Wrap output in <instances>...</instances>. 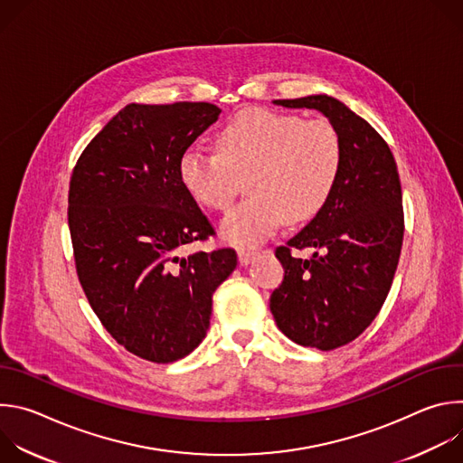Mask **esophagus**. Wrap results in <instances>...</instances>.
Returning <instances> with one entry per match:
<instances>
[{
    "label": "esophagus",
    "mask_w": 463,
    "mask_h": 463,
    "mask_svg": "<svg viewBox=\"0 0 463 463\" xmlns=\"http://www.w3.org/2000/svg\"><path fill=\"white\" fill-rule=\"evenodd\" d=\"M256 256V250H250V249H238V260L241 266H247V263Z\"/></svg>",
    "instance_id": "esophagus-1"
}]
</instances>
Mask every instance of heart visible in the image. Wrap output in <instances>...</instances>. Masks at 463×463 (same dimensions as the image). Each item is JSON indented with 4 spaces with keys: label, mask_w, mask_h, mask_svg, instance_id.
Masks as SVG:
<instances>
[{
    "label": "heart",
    "mask_w": 463,
    "mask_h": 463,
    "mask_svg": "<svg viewBox=\"0 0 463 463\" xmlns=\"http://www.w3.org/2000/svg\"><path fill=\"white\" fill-rule=\"evenodd\" d=\"M216 152L188 148L177 175L192 200L225 213L247 175V202L222 223V236L234 245L266 241L288 220L302 223L317 216L332 197L345 161L343 139L326 118L263 108L234 115L216 137Z\"/></svg>",
    "instance_id": "b5f03b06"
}]
</instances>
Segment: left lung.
I'll return each mask as SVG.
<instances>
[{
	"mask_svg": "<svg viewBox=\"0 0 463 463\" xmlns=\"http://www.w3.org/2000/svg\"><path fill=\"white\" fill-rule=\"evenodd\" d=\"M320 111L343 139L345 161L324 209L288 245L277 247L284 280L269 307L293 343L322 352L357 339L390 291L403 243L398 166L377 131L327 95L273 100ZM313 248L311 259L292 252Z\"/></svg>",
	"mask_w": 463,
	"mask_h": 463,
	"instance_id": "8db88e82",
	"label": "left lung"
}]
</instances>
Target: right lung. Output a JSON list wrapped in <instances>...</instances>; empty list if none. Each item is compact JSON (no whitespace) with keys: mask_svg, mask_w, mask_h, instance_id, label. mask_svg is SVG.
<instances>
[{"mask_svg":"<svg viewBox=\"0 0 463 463\" xmlns=\"http://www.w3.org/2000/svg\"><path fill=\"white\" fill-rule=\"evenodd\" d=\"M220 113L209 102L128 104L71 175L68 222L82 289L108 334L152 363L200 346L213 293L236 269L234 249L179 256L214 234L177 163Z\"/></svg>","mask_w":463,"mask_h":463,"instance_id":"1","label":"right lung"}]
</instances>
